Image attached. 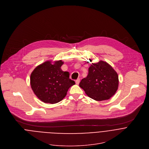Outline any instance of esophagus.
I'll return each mask as SVG.
<instances>
[{
  "label": "esophagus",
  "mask_w": 149,
  "mask_h": 149,
  "mask_svg": "<svg viewBox=\"0 0 149 149\" xmlns=\"http://www.w3.org/2000/svg\"><path fill=\"white\" fill-rule=\"evenodd\" d=\"M79 82H80V79H79V78L77 79L75 81V83H76L77 85H78V84H79Z\"/></svg>",
  "instance_id": "esophagus-1"
}]
</instances>
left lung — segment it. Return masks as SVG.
<instances>
[{"mask_svg":"<svg viewBox=\"0 0 149 149\" xmlns=\"http://www.w3.org/2000/svg\"><path fill=\"white\" fill-rule=\"evenodd\" d=\"M118 82L116 71L107 63L101 60L91 64L88 76L81 80L79 86L89 97L102 101L109 99L116 93Z\"/></svg>","mask_w":149,"mask_h":149,"instance_id":"obj_1","label":"left lung"}]
</instances>
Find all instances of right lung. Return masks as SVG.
<instances>
[{"label": "right lung", "instance_id": "right-lung-1", "mask_svg": "<svg viewBox=\"0 0 149 149\" xmlns=\"http://www.w3.org/2000/svg\"><path fill=\"white\" fill-rule=\"evenodd\" d=\"M61 60L46 61L37 66L31 74L30 84L35 95L42 102L54 104L63 99L68 89L75 83L70 74L61 69Z\"/></svg>", "mask_w": 149, "mask_h": 149}]
</instances>
